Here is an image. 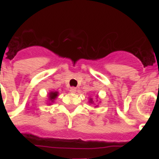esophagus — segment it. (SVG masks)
<instances>
[{
	"label": "esophagus",
	"mask_w": 159,
	"mask_h": 159,
	"mask_svg": "<svg viewBox=\"0 0 159 159\" xmlns=\"http://www.w3.org/2000/svg\"><path fill=\"white\" fill-rule=\"evenodd\" d=\"M77 91V89L75 88H74V87H71V88H70V92H71V93H75Z\"/></svg>",
	"instance_id": "obj_1"
}]
</instances>
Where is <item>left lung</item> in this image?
<instances>
[{
	"mask_svg": "<svg viewBox=\"0 0 159 159\" xmlns=\"http://www.w3.org/2000/svg\"><path fill=\"white\" fill-rule=\"evenodd\" d=\"M90 102H92V99H90Z\"/></svg>",
	"mask_w": 159,
	"mask_h": 159,
	"instance_id": "1",
	"label": "left lung"
}]
</instances>
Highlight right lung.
<instances>
[{
    "mask_svg": "<svg viewBox=\"0 0 159 159\" xmlns=\"http://www.w3.org/2000/svg\"><path fill=\"white\" fill-rule=\"evenodd\" d=\"M57 94H58L57 92H51V93L49 94V99H50V100H54L57 98Z\"/></svg>",
    "mask_w": 159,
    "mask_h": 159,
    "instance_id": "1",
    "label": "right lung"
}]
</instances>
